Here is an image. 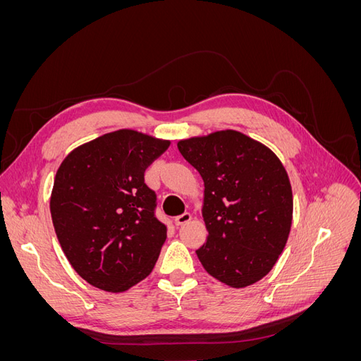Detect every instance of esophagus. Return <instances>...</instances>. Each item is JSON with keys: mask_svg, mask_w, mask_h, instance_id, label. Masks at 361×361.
Listing matches in <instances>:
<instances>
[{"mask_svg": "<svg viewBox=\"0 0 361 361\" xmlns=\"http://www.w3.org/2000/svg\"><path fill=\"white\" fill-rule=\"evenodd\" d=\"M191 218H192L191 212H183L182 215L174 218V223H176V226H183V224H187L188 221H191Z\"/></svg>", "mask_w": 361, "mask_h": 361, "instance_id": "1", "label": "esophagus"}]
</instances>
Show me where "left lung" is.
I'll return each instance as SVG.
<instances>
[{"instance_id": "1", "label": "left lung", "mask_w": 361, "mask_h": 361, "mask_svg": "<svg viewBox=\"0 0 361 361\" xmlns=\"http://www.w3.org/2000/svg\"><path fill=\"white\" fill-rule=\"evenodd\" d=\"M178 149L204 182L207 239L195 251L203 268L235 289L264 279L292 226V188L281 161L233 129L180 140Z\"/></svg>"}]
</instances>
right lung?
Returning a JSON list of instances; mask_svg holds the SVG:
<instances>
[{
	"label": "right lung",
	"mask_w": 361,
	"mask_h": 361,
	"mask_svg": "<svg viewBox=\"0 0 361 361\" xmlns=\"http://www.w3.org/2000/svg\"><path fill=\"white\" fill-rule=\"evenodd\" d=\"M170 146L118 129L73 149L51 192L52 224L64 256L92 286L125 292L154 269L167 227L145 171Z\"/></svg>",
	"instance_id": "add662e5"
}]
</instances>
